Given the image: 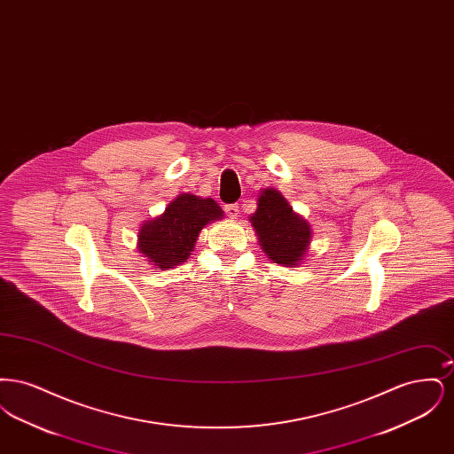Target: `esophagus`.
Returning <instances> with one entry per match:
<instances>
[{
    "instance_id": "34e87169",
    "label": "esophagus",
    "mask_w": 454,
    "mask_h": 454,
    "mask_svg": "<svg viewBox=\"0 0 454 454\" xmlns=\"http://www.w3.org/2000/svg\"><path fill=\"white\" fill-rule=\"evenodd\" d=\"M224 211H226V215L231 217V219H237L239 216V206L238 204H228V206H224Z\"/></svg>"
}]
</instances>
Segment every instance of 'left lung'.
Returning <instances> with one entry per match:
<instances>
[{
    "label": "left lung",
    "instance_id": "obj_1",
    "mask_svg": "<svg viewBox=\"0 0 454 454\" xmlns=\"http://www.w3.org/2000/svg\"><path fill=\"white\" fill-rule=\"evenodd\" d=\"M263 254L284 267H298L311 243V224L298 215L278 189H262L250 216Z\"/></svg>",
    "mask_w": 454,
    "mask_h": 454
}]
</instances>
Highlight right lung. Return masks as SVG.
Masks as SVG:
<instances>
[{"instance_id":"right-lung-1","label":"right lung","mask_w":454,"mask_h":454,"mask_svg":"<svg viewBox=\"0 0 454 454\" xmlns=\"http://www.w3.org/2000/svg\"><path fill=\"white\" fill-rule=\"evenodd\" d=\"M224 213L215 199L178 194L161 215L143 221L137 250L158 270H168L191 257L200 231Z\"/></svg>"}]
</instances>
